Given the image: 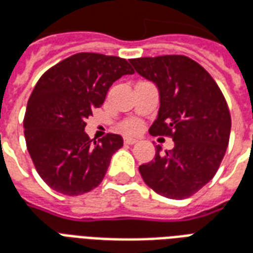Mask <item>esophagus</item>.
<instances>
[{"label":"esophagus","instance_id":"1","mask_svg":"<svg viewBox=\"0 0 253 253\" xmlns=\"http://www.w3.org/2000/svg\"><path fill=\"white\" fill-rule=\"evenodd\" d=\"M123 141H125V143H126V145H134V143L137 142V139H134V138H130V137H125V139H123Z\"/></svg>","mask_w":253,"mask_h":253}]
</instances>
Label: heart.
<instances>
[{"mask_svg": "<svg viewBox=\"0 0 253 253\" xmlns=\"http://www.w3.org/2000/svg\"><path fill=\"white\" fill-rule=\"evenodd\" d=\"M121 128L127 134H137L142 128V123L138 119H127L121 125Z\"/></svg>", "mask_w": 253, "mask_h": 253, "instance_id": "heart-1", "label": "heart"}]
</instances>
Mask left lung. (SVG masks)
<instances>
[{
    "label": "left lung",
    "instance_id": "obj_1",
    "mask_svg": "<svg viewBox=\"0 0 253 253\" xmlns=\"http://www.w3.org/2000/svg\"><path fill=\"white\" fill-rule=\"evenodd\" d=\"M135 72L153 81L160 110L149 132L170 137L172 150L139 167L143 181L170 199H186L217 173L230 135V112L214 78L186 55L130 59Z\"/></svg>",
    "mask_w": 253,
    "mask_h": 253
}]
</instances>
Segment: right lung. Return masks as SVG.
<instances>
[{
    "label": "right lung",
    "instance_id": "right-lung-1",
    "mask_svg": "<svg viewBox=\"0 0 253 253\" xmlns=\"http://www.w3.org/2000/svg\"><path fill=\"white\" fill-rule=\"evenodd\" d=\"M132 73L123 58L78 52L39 78L27 104L24 137L36 170L50 188L76 196L103 181L123 138L108 132L96 141L84 130L111 85Z\"/></svg>",
    "mask_w": 253,
    "mask_h": 253
}]
</instances>
